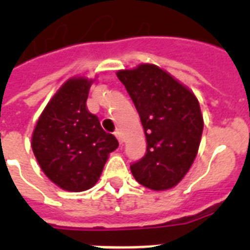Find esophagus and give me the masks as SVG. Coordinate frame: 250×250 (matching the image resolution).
I'll list each match as a JSON object with an SVG mask.
<instances>
[{"mask_svg": "<svg viewBox=\"0 0 250 250\" xmlns=\"http://www.w3.org/2000/svg\"><path fill=\"white\" fill-rule=\"evenodd\" d=\"M115 136H117V139H118V141H119V144H123V136H122V133L119 132V131H117V132H115Z\"/></svg>", "mask_w": 250, "mask_h": 250, "instance_id": "1", "label": "esophagus"}]
</instances>
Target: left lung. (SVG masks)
Returning <instances> with one entry per match:
<instances>
[{"mask_svg":"<svg viewBox=\"0 0 250 250\" xmlns=\"http://www.w3.org/2000/svg\"><path fill=\"white\" fill-rule=\"evenodd\" d=\"M140 115L146 153L131 166L133 178L153 190L183 180L197 156L204 118L194 93L153 63L117 71Z\"/></svg>","mask_w":250,"mask_h":250,"instance_id":"1","label":"left lung"}]
</instances>
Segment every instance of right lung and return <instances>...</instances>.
Returning <instances> with one entry per match:
<instances>
[{"label": "right lung", "instance_id": "add662e5", "mask_svg": "<svg viewBox=\"0 0 250 250\" xmlns=\"http://www.w3.org/2000/svg\"><path fill=\"white\" fill-rule=\"evenodd\" d=\"M94 79L66 80L39 117L31 146L41 170L56 186L83 192L98 182L109 154L118 148L114 135L86 107Z\"/></svg>", "mask_w": 250, "mask_h": 250}]
</instances>
